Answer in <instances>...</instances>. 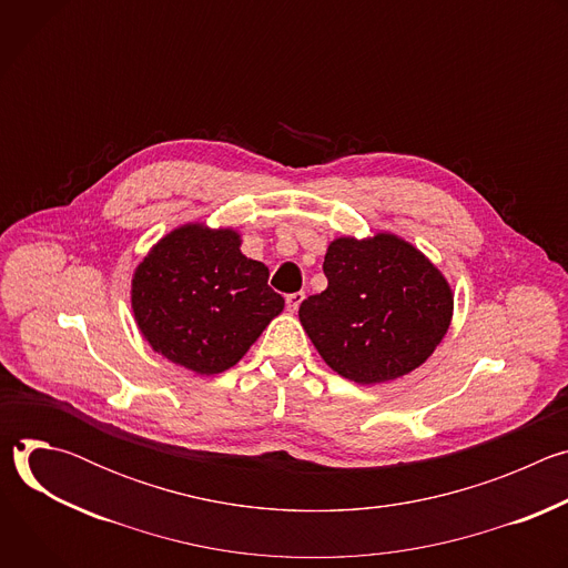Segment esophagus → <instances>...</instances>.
<instances>
[{
  "mask_svg": "<svg viewBox=\"0 0 568 568\" xmlns=\"http://www.w3.org/2000/svg\"><path fill=\"white\" fill-rule=\"evenodd\" d=\"M303 298H305V294L303 292H294V294H287V298H285V303H287V312H296L298 310V305L303 303Z\"/></svg>",
  "mask_w": 568,
  "mask_h": 568,
  "instance_id": "esophagus-1",
  "label": "esophagus"
}]
</instances>
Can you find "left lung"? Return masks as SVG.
Masks as SVG:
<instances>
[{
	"label": "left lung",
	"mask_w": 568,
	"mask_h": 568,
	"mask_svg": "<svg viewBox=\"0 0 568 568\" xmlns=\"http://www.w3.org/2000/svg\"><path fill=\"white\" fill-rule=\"evenodd\" d=\"M323 274L328 287L301 303L298 318L321 359L351 382L382 384L409 375L449 331L452 285L395 233L335 237Z\"/></svg>",
	"instance_id": "obj_1"
}]
</instances>
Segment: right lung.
<instances>
[{
	"label": "right lung",
	"mask_w": 568,
	"mask_h": 568,
	"mask_svg": "<svg viewBox=\"0 0 568 568\" xmlns=\"http://www.w3.org/2000/svg\"><path fill=\"white\" fill-rule=\"evenodd\" d=\"M240 245L233 226L186 222L150 247L132 274L130 303L154 353L195 375H217L283 312L270 270Z\"/></svg>",
	"instance_id": "right-lung-1"
}]
</instances>
